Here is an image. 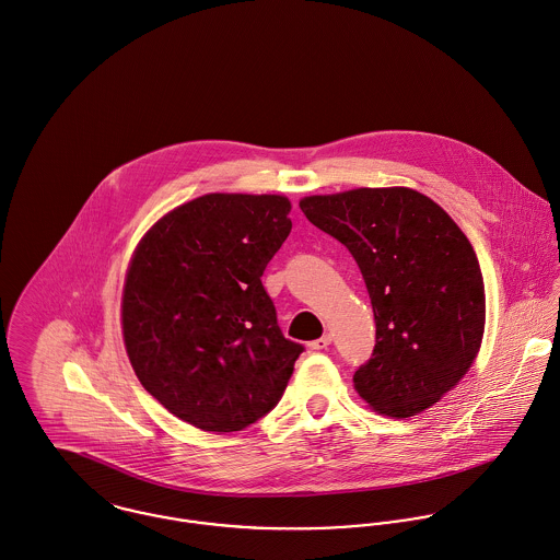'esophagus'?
Returning <instances> with one entry per match:
<instances>
[{"instance_id": "obj_1", "label": "esophagus", "mask_w": 560, "mask_h": 560, "mask_svg": "<svg viewBox=\"0 0 560 560\" xmlns=\"http://www.w3.org/2000/svg\"><path fill=\"white\" fill-rule=\"evenodd\" d=\"M331 339H334L331 334H325V336L320 337V339L312 341V343H310V348H312V350H325V348L331 343Z\"/></svg>"}]
</instances>
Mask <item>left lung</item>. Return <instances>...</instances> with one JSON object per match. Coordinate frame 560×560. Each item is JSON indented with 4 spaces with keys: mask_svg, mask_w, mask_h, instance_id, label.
Masks as SVG:
<instances>
[{
    "mask_svg": "<svg viewBox=\"0 0 560 560\" xmlns=\"http://www.w3.org/2000/svg\"><path fill=\"white\" fill-rule=\"evenodd\" d=\"M301 210L350 250L370 294L376 343L352 376L357 394L398 420L433 407L471 368L485 331V283L465 233L411 188L316 195Z\"/></svg>",
    "mask_w": 560,
    "mask_h": 560,
    "instance_id": "8db88e82",
    "label": "left lung"
}]
</instances>
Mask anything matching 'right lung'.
<instances>
[{
	"label": "right lung",
	"mask_w": 560,
	"mask_h": 560,
	"mask_svg": "<svg viewBox=\"0 0 560 560\" xmlns=\"http://www.w3.org/2000/svg\"><path fill=\"white\" fill-rule=\"evenodd\" d=\"M290 210L281 195H203L133 250L120 305L127 357L142 387L201 431H242L272 411L303 352L261 285Z\"/></svg>",
	"instance_id": "1"
}]
</instances>
